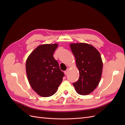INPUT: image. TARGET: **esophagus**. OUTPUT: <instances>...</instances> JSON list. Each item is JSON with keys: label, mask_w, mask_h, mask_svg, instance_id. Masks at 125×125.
I'll return each instance as SVG.
<instances>
[{"label": "esophagus", "mask_w": 125, "mask_h": 125, "mask_svg": "<svg viewBox=\"0 0 125 125\" xmlns=\"http://www.w3.org/2000/svg\"><path fill=\"white\" fill-rule=\"evenodd\" d=\"M68 71H69V70H68V69H67V70H65V71H64V74H65V75H68Z\"/></svg>", "instance_id": "obj_1"}]
</instances>
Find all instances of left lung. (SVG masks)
<instances>
[{"label": "left lung", "mask_w": 125, "mask_h": 125, "mask_svg": "<svg viewBox=\"0 0 125 125\" xmlns=\"http://www.w3.org/2000/svg\"><path fill=\"white\" fill-rule=\"evenodd\" d=\"M70 46L79 72L78 80L73 85L78 94H89L97 87L102 77L103 65L100 54L87 43H70Z\"/></svg>", "instance_id": "8db88e82"}]
</instances>
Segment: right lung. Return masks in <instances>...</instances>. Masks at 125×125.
I'll use <instances>...</instances> for the list:
<instances>
[{"instance_id": "add662e5", "label": "right lung", "mask_w": 125, "mask_h": 125, "mask_svg": "<svg viewBox=\"0 0 125 125\" xmlns=\"http://www.w3.org/2000/svg\"><path fill=\"white\" fill-rule=\"evenodd\" d=\"M58 44L40 45L29 55L26 63V73L31 88L43 97L55 94L64 74L60 70L53 54Z\"/></svg>"}]
</instances>
